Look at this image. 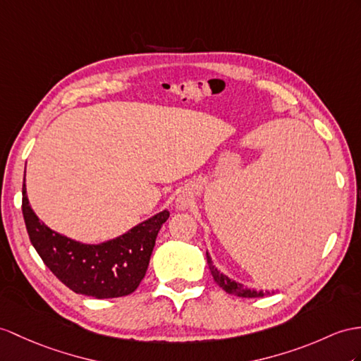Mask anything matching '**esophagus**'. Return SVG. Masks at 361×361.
Instances as JSON below:
<instances>
[{
    "label": "esophagus",
    "instance_id": "esophagus-1",
    "mask_svg": "<svg viewBox=\"0 0 361 361\" xmlns=\"http://www.w3.org/2000/svg\"><path fill=\"white\" fill-rule=\"evenodd\" d=\"M191 204H192V196L190 195V192L182 191V192H179L178 196H176L174 205L178 209H187Z\"/></svg>",
    "mask_w": 361,
    "mask_h": 361
}]
</instances>
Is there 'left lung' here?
<instances>
[{
	"label": "left lung",
	"mask_w": 361,
	"mask_h": 361,
	"mask_svg": "<svg viewBox=\"0 0 361 361\" xmlns=\"http://www.w3.org/2000/svg\"><path fill=\"white\" fill-rule=\"evenodd\" d=\"M207 262H208V267H209V271L211 274H213L216 283L221 286L224 291L230 293V294H234L237 297H245V298H251V297H263V295H269V294H274V291H263V289H252V288H247L243 283L237 282V280L234 279H230L226 274H224V272L219 271L216 267L213 260H211L209 254L207 252Z\"/></svg>",
	"instance_id": "obj_1"
}]
</instances>
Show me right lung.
<instances>
[{"label":"right lung","mask_w":361,"mask_h":361,"mask_svg":"<svg viewBox=\"0 0 361 361\" xmlns=\"http://www.w3.org/2000/svg\"><path fill=\"white\" fill-rule=\"evenodd\" d=\"M23 216L33 248L61 282L76 294L114 298L131 294L142 282L157 233L170 211H161L114 239L82 243L39 221L29 205L24 171Z\"/></svg>","instance_id":"1"}]
</instances>
